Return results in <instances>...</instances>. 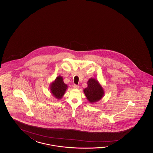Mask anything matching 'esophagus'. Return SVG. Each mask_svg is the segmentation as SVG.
Here are the masks:
<instances>
[{
    "mask_svg": "<svg viewBox=\"0 0 153 153\" xmlns=\"http://www.w3.org/2000/svg\"><path fill=\"white\" fill-rule=\"evenodd\" d=\"M73 88H75V89H79V87L77 85L74 84L73 85Z\"/></svg>",
    "mask_w": 153,
    "mask_h": 153,
    "instance_id": "1",
    "label": "esophagus"
}]
</instances>
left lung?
Segmentation results:
<instances>
[{"instance_id": "1", "label": "left lung", "mask_w": 153, "mask_h": 153, "mask_svg": "<svg viewBox=\"0 0 153 153\" xmlns=\"http://www.w3.org/2000/svg\"><path fill=\"white\" fill-rule=\"evenodd\" d=\"M84 92L87 100L91 103H94L101 100L104 94L102 86L97 80L92 78L88 80V87L84 89Z\"/></svg>"}]
</instances>
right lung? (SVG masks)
Returning <instances> with one entry per match:
<instances>
[{"instance_id":"1","label":"right lung","mask_w":153,"mask_h":153,"mask_svg":"<svg viewBox=\"0 0 153 153\" xmlns=\"http://www.w3.org/2000/svg\"><path fill=\"white\" fill-rule=\"evenodd\" d=\"M68 88V85L63 82V78L59 75L50 85V91L53 97L57 100L61 99Z\"/></svg>"}]
</instances>
